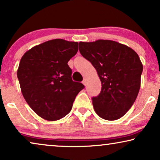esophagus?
Returning a JSON list of instances; mask_svg holds the SVG:
<instances>
[{"instance_id":"esophagus-1","label":"esophagus","mask_w":160,"mask_h":160,"mask_svg":"<svg viewBox=\"0 0 160 160\" xmlns=\"http://www.w3.org/2000/svg\"><path fill=\"white\" fill-rule=\"evenodd\" d=\"M82 83H83V84L84 85V86H86V85H87V80L86 79H84V80H83Z\"/></svg>"}]
</instances>
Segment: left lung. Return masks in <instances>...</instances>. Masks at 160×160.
I'll list each match as a JSON object with an SVG mask.
<instances>
[{
  "label": "left lung",
  "instance_id": "1",
  "mask_svg": "<svg viewBox=\"0 0 160 160\" xmlns=\"http://www.w3.org/2000/svg\"><path fill=\"white\" fill-rule=\"evenodd\" d=\"M79 52L98 72L102 88L92 98L96 113L113 121L128 112L138 95L143 65L132 49L117 41L79 42Z\"/></svg>",
  "mask_w": 160,
  "mask_h": 160
}]
</instances>
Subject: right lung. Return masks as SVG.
<instances>
[{"label": "right lung", "instance_id": "add662e5", "mask_svg": "<svg viewBox=\"0 0 160 160\" xmlns=\"http://www.w3.org/2000/svg\"><path fill=\"white\" fill-rule=\"evenodd\" d=\"M78 43L53 39L35 46L21 58L18 78L22 93L36 114L56 121L71 111L82 83L73 82L68 65L77 53Z\"/></svg>", "mask_w": 160, "mask_h": 160}]
</instances>
